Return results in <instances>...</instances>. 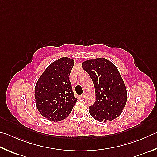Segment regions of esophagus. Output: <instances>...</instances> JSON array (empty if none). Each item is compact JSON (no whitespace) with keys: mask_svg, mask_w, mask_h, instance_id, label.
<instances>
[{"mask_svg":"<svg viewBox=\"0 0 157 157\" xmlns=\"http://www.w3.org/2000/svg\"><path fill=\"white\" fill-rule=\"evenodd\" d=\"M85 96H86V93H84V94H82V95L80 96V98H84Z\"/></svg>","mask_w":157,"mask_h":157,"instance_id":"esophagus-1","label":"esophagus"}]
</instances>
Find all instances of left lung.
Returning a JSON list of instances; mask_svg holds the SVG:
<instances>
[{
    "mask_svg": "<svg viewBox=\"0 0 157 157\" xmlns=\"http://www.w3.org/2000/svg\"><path fill=\"white\" fill-rule=\"evenodd\" d=\"M82 67L92 79L95 89V101L89 106L90 115L99 121L118 117L126 106L127 92L117 67L106 58L85 61Z\"/></svg>",
    "mask_w": 157,
    "mask_h": 157,
    "instance_id": "left-lung-1",
    "label": "left lung"
}]
</instances>
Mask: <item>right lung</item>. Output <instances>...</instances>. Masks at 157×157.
Here are the masks:
<instances>
[{
	"instance_id": "obj_1",
	"label": "right lung",
	"mask_w": 157,
	"mask_h": 157,
	"mask_svg": "<svg viewBox=\"0 0 157 157\" xmlns=\"http://www.w3.org/2000/svg\"><path fill=\"white\" fill-rule=\"evenodd\" d=\"M73 65V59H59L47 68L37 82L36 106L41 115L50 121H58L67 117L78 101L69 79Z\"/></svg>"
}]
</instances>
